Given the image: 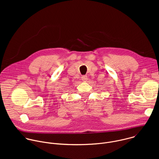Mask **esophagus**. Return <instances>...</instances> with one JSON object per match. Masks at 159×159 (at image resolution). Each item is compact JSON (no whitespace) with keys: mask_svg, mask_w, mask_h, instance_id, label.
I'll use <instances>...</instances> for the list:
<instances>
[{"mask_svg":"<svg viewBox=\"0 0 159 159\" xmlns=\"http://www.w3.org/2000/svg\"><path fill=\"white\" fill-rule=\"evenodd\" d=\"M81 80L84 82H86L87 80H88V78H87V75H82V77H81Z\"/></svg>","mask_w":159,"mask_h":159,"instance_id":"34e87169","label":"esophagus"}]
</instances>
